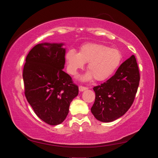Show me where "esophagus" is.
<instances>
[{
    "label": "esophagus",
    "instance_id": "obj_1",
    "mask_svg": "<svg viewBox=\"0 0 158 158\" xmlns=\"http://www.w3.org/2000/svg\"><path fill=\"white\" fill-rule=\"evenodd\" d=\"M79 89L80 91H83V90H85L88 89V88L85 87V86H83V85H79Z\"/></svg>",
    "mask_w": 158,
    "mask_h": 158
}]
</instances>
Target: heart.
I'll return each mask as SVG.
<instances>
[{
  "label": "heart",
  "instance_id": "b5f03b06",
  "mask_svg": "<svg viewBox=\"0 0 158 158\" xmlns=\"http://www.w3.org/2000/svg\"><path fill=\"white\" fill-rule=\"evenodd\" d=\"M68 70L72 75H76L79 69L88 63L89 72L83 77L84 80L94 77L97 81L109 78L118 67L122 60V53L118 49L106 45L87 43L82 45L79 53L69 49L65 54Z\"/></svg>",
  "mask_w": 158,
  "mask_h": 158
}]
</instances>
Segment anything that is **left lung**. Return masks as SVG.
I'll return each instance as SVG.
<instances>
[{
    "instance_id": "obj_1",
    "label": "left lung",
    "mask_w": 158,
    "mask_h": 158,
    "mask_svg": "<svg viewBox=\"0 0 158 158\" xmlns=\"http://www.w3.org/2000/svg\"><path fill=\"white\" fill-rule=\"evenodd\" d=\"M139 81L137 60L132 55L110 79L93 88L95 100L91 112L95 118L107 123L123 116L133 104Z\"/></svg>"
}]
</instances>
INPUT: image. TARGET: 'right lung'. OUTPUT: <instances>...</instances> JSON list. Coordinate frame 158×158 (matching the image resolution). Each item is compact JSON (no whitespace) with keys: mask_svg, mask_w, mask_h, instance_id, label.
Returning <instances> with one entry per match:
<instances>
[{"mask_svg":"<svg viewBox=\"0 0 158 158\" xmlns=\"http://www.w3.org/2000/svg\"><path fill=\"white\" fill-rule=\"evenodd\" d=\"M63 44L40 43L26 58L23 69L26 100L40 118L51 125L63 122L78 85L63 71L65 49Z\"/></svg>","mask_w":158,"mask_h":158,"instance_id":"add662e5","label":"right lung"}]
</instances>
